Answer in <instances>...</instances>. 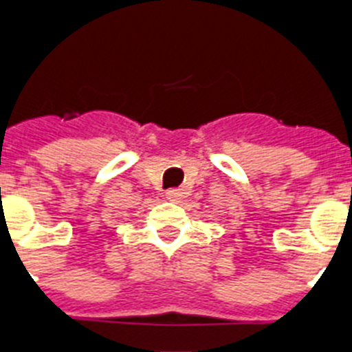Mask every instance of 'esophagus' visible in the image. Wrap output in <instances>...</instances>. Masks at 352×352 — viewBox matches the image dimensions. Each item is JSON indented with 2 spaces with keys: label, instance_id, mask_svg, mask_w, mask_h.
Here are the masks:
<instances>
[{
  "label": "esophagus",
  "instance_id": "obj_1",
  "mask_svg": "<svg viewBox=\"0 0 352 352\" xmlns=\"http://www.w3.org/2000/svg\"><path fill=\"white\" fill-rule=\"evenodd\" d=\"M166 197L169 199L170 203H178L179 199H182V190H178V188H170V190L166 192Z\"/></svg>",
  "mask_w": 352,
  "mask_h": 352
}]
</instances>
